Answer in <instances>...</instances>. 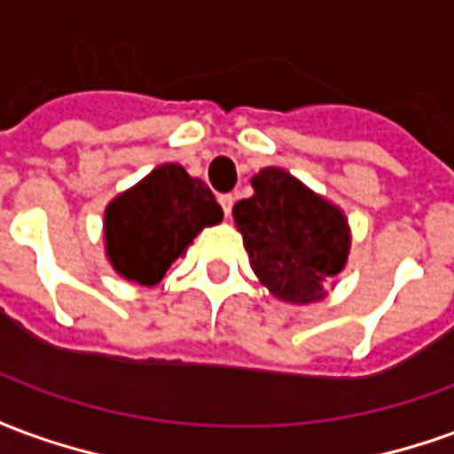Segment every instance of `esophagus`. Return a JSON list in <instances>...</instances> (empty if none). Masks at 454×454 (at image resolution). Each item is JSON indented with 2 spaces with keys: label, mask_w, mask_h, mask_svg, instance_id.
Returning a JSON list of instances; mask_svg holds the SVG:
<instances>
[{
  "label": "esophagus",
  "mask_w": 454,
  "mask_h": 454,
  "mask_svg": "<svg viewBox=\"0 0 454 454\" xmlns=\"http://www.w3.org/2000/svg\"><path fill=\"white\" fill-rule=\"evenodd\" d=\"M233 201H236V199L231 197V194H221V197H218V204H221V208H223L226 218L231 216V211H233Z\"/></svg>",
  "instance_id": "34e87169"
}]
</instances>
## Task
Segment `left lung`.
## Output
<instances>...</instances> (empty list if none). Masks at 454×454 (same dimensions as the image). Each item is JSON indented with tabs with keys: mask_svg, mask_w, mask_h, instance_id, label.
<instances>
[{
	"mask_svg": "<svg viewBox=\"0 0 454 454\" xmlns=\"http://www.w3.org/2000/svg\"><path fill=\"white\" fill-rule=\"evenodd\" d=\"M250 184L255 192L233 207V221L260 285L286 304L325 299V279L350 255L348 216L282 168H262Z\"/></svg>",
	"mask_w": 454,
	"mask_h": 454,
	"instance_id": "1",
	"label": "left lung"
}]
</instances>
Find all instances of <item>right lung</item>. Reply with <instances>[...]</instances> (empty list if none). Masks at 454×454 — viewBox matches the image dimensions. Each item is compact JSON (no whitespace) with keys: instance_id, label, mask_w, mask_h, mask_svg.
<instances>
[{"instance_id":"obj_1","label":"right lung","mask_w":454,"mask_h":454,"mask_svg":"<svg viewBox=\"0 0 454 454\" xmlns=\"http://www.w3.org/2000/svg\"><path fill=\"white\" fill-rule=\"evenodd\" d=\"M223 208L211 189L177 162H165L104 211V247L114 272L140 286L158 285L169 265Z\"/></svg>"}]
</instances>
